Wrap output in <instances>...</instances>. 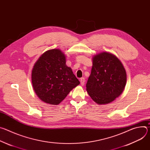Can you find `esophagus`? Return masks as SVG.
<instances>
[{
  "mask_svg": "<svg viewBox=\"0 0 150 150\" xmlns=\"http://www.w3.org/2000/svg\"><path fill=\"white\" fill-rule=\"evenodd\" d=\"M80 82H81V85H84V83H85V78H83V77H82V78H80Z\"/></svg>",
  "mask_w": 150,
  "mask_h": 150,
  "instance_id": "esophagus-1",
  "label": "esophagus"
}]
</instances>
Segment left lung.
<instances>
[{
  "instance_id": "obj_1",
  "label": "left lung",
  "mask_w": 150,
  "mask_h": 150,
  "mask_svg": "<svg viewBox=\"0 0 150 150\" xmlns=\"http://www.w3.org/2000/svg\"><path fill=\"white\" fill-rule=\"evenodd\" d=\"M126 74L122 63L115 55L102 52L94 56L87 91L97 104H108L123 92Z\"/></svg>"
}]
</instances>
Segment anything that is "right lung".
Listing matches in <instances>:
<instances>
[{"label":"right lung","instance_id":"add662e5","mask_svg":"<svg viewBox=\"0 0 150 150\" xmlns=\"http://www.w3.org/2000/svg\"><path fill=\"white\" fill-rule=\"evenodd\" d=\"M32 83L37 96L44 102L57 105L80 82L66 65L64 54L59 49L42 54L32 71Z\"/></svg>","mask_w":150,"mask_h":150}]
</instances>
